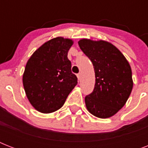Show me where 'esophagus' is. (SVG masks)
<instances>
[{"label": "esophagus", "mask_w": 148, "mask_h": 148, "mask_svg": "<svg viewBox=\"0 0 148 148\" xmlns=\"http://www.w3.org/2000/svg\"><path fill=\"white\" fill-rule=\"evenodd\" d=\"M77 78H78L79 81H81V74H78L77 75Z\"/></svg>", "instance_id": "esophagus-1"}]
</instances>
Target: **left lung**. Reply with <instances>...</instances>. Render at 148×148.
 <instances>
[{
  "label": "left lung",
  "mask_w": 148,
  "mask_h": 148,
  "mask_svg": "<svg viewBox=\"0 0 148 148\" xmlns=\"http://www.w3.org/2000/svg\"><path fill=\"white\" fill-rule=\"evenodd\" d=\"M78 45L94 66L95 85L86 96V108L99 118L116 114L126 103L133 88L130 64L124 54L106 40L81 39Z\"/></svg>",
  "instance_id": "8db88e82"
}]
</instances>
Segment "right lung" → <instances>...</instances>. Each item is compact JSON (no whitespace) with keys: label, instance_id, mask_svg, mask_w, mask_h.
<instances>
[{"label":"right lung","instance_id":"1","mask_svg":"<svg viewBox=\"0 0 148 148\" xmlns=\"http://www.w3.org/2000/svg\"><path fill=\"white\" fill-rule=\"evenodd\" d=\"M73 44L69 38H54L36 50L27 62L23 85L28 101L39 112L59 110L77 84L67 58Z\"/></svg>","mask_w":148,"mask_h":148}]
</instances>
